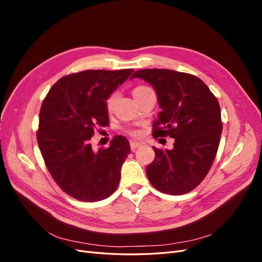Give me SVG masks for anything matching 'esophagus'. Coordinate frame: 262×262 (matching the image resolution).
<instances>
[{
	"instance_id": "obj_1",
	"label": "esophagus",
	"mask_w": 262,
	"mask_h": 262,
	"mask_svg": "<svg viewBox=\"0 0 262 262\" xmlns=\"http://www.w3.org/2000/svg\"><path fill=\"white\" fill-rule=\"evenodd\" d=\"M130 146H131V149H136L141 146V143L138 141H130Z\"/></svg>"
}]
</instances>
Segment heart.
Masks as SVG:
<instances>
[{
	"label": "heart",
	"instance_id": "heart-1",
	"mask_svg": "<svg viewBox=\"0 0 262 262\" xmlns=\"http://www.w3.org/2000/svg\"><path fill=\"white\" fill-rule=\"evenodd\" d=\"M147 91H149V89H148V87H146V86H137L136 89H133V91H132L133 97L134 98H138L139 96H141L142 94L146 93ZM117 98H118V94L117 93H113L112 95H109V96L107 97L105 105H106V109L108 110L109 113L113 112V109H114L115 104H116V101H117ZM130 133L134 134V136H137V134H139L140 132L137 131V130H132V131H130Z\"/></svg>",
	"mask_w": 262,
	"mask_h": 262
}]
</instances>
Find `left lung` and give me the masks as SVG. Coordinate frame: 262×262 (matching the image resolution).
Wrapping results in <instances>:
<instances>
[{
    "label": "left lung",
    "instance_id": "8db88e82",
    "mask_svg": "<svg viewBox=\"0 0 262 262\" xmlns=\"http://www.w3.org/2000/svg\"><path fill=\"white\" fill-rule=\"evenodd\" d=\"M153 86L162 112L153 137L175 139L172 149L153 147L155 158L146 175L158 191L178 195L205 178L215 158L223 124L216 97L199 77L166 69L139 70L131 78Z\"/></svg>",
    "mask_w": 262,
    "mask_h": 262
}]
</instances>
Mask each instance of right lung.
<instances>
[{
    "instance_id": "obj_1",
    "label": "right lung",
    "mask_w": 262,
    "mask_h": 262,
    "mask_svg": "<svg viewBox=\"0 0 262 262\" xmlns=\"http://www.w3.org/2000/svg\"><path fill=\"white\" fill-rule=\"evenodd\" d=\"M132 72L87 70L70 74L60 78L43 99L38 145L54 181L76 200H104L119 185L121 166L131 152L129 141L117 136L109 147L98 150L90 141L97 125L109 124L107 97Z\"/></svg>"
}]
</instances>
